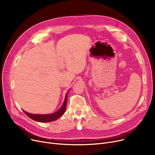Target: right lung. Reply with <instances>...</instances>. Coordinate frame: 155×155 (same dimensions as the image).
I'll return each instance as SVG.
<instances>
[{"instance_id":"right-lung-1","label":"right lung","mask_w":155,"mask_h":155,"mask_svg":"<svg viewBox=\"0 0 155 155\" xmlns=\"http://www.w3.org/2000/svg\"><path fill=\"white\" fill-rule=\"evenodd\" d=\"M69 91L66 94V97L64 101L63 104H62L61 108L54 113L53 114H30L29 112H26L25 110H23L24 112L26 114V116H28L29 118L32 120H35L40 123H48V122H51L56 120L59 119L65 112L67 107V95L68 94Z\"/></svg>"}]
</instances>
